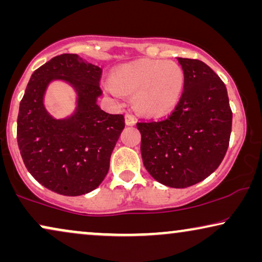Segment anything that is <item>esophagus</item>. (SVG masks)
Returning <instances> with one entry per match:
<instances>
[{"label": "esophagus", "instance_id": "obj_1", "mask_svg": "<svg viewBox=\"0 0 262 262\" xmlns=\"http://www.w3.org/2000/svg\"><path fill=\"white\" fill-rule=\"evenodd\" d=\"M125 123H126V125H128V126H131V125H135L136 119H135L134 114H131V113L125 114Z\"/></svg>", "mask_w": 262, "mask_h": 262}]
</instances>
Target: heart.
I'll use <instances>...</instances> for the list:
<instances>
[{
	"label": "heart",
	"mask_w": 262,
	"mask_h": 262,
	"mask_svg": "<svg viewBox=\"0 0 262 262\" xmlns=\"http://www.w3.org/2000/svg\"><path fill=\"white\" fill-rule=\"evenodd\" d=\"M107 91L134 93V105L139 113L149 117L166 114L178 105L185 87V74L171 60L141 59L118 67L111 74Z\"/></svg>",
	"instance_id": "obj_1"
}]
</instances>
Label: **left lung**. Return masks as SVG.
Here are the masks:
<instances>
[{
  "mask_svg": "<svg viewBox=\"0 0 262 262\" xmlns=\"http://www.w3.org/2000/svg\"><path fill=\"white\" fill-rule=\"evenodd\" d=\"M184 92L162 120L139 121L141 152L149 174L161 184L186 188L213 173L230 141L232 112L223 81L198 59L178 58Z\"/></svg>",
  "mask_w": 262,
  "mask_h": 262,
  "instance_id": "obj_1",
  "label": "left lung"
}]
</instances>
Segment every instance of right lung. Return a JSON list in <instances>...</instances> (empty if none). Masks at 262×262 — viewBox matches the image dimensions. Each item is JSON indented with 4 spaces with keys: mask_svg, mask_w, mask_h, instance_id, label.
<instances>
[{
    "mask_svg": "<svg viewBox=\"0 0 262 262\" xmlns=\"http://www.w3.org/2000/svg\"><path fill=\"white\" fill-rule=\"evenodd\" d=\"M101 74L75 53H63L32 74L20 101L16 138L25 166L58 194L82 195L101 184L125 127L123 114L107 113L96 103ZM53 79L67 80L78 93L77 111L67 120H53L42 102Z\"/></svg>",
    "mask_w": 262,
    "mask_h": 262,
    "instance_id": "obj_1",
    "label": "right lung"
}]
</instances>
